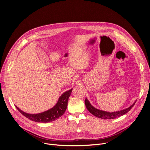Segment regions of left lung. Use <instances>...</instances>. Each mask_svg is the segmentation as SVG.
I'll return each mask as SVG.
<instances>
[{"mask_svg": "<svg viewBox=\"0 0 150 150\" xmlns=\"http://www.w3.org/2000/svg\"><path fill=\"white\" fill-rule=\"evenodd\" d=\"M135 103L136 101L131 106H130L129 108H128L127 109H125L120 111L116 112L110 113V112L102 111L97 109H96L90 104V103L89 102V101L87 100V98L85 100V106H86L87 110L92 115L96 116L97 117L103 119H115L116 117H120L121 116H123V115L127 113L132 108V107L135 105Z\"/></svg>", "mask_w": 150, "mask_h": 150, "instance_id": "8db88e82", "label": "left lung"}]
</instances>
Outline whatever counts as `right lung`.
<instances>
[{"label":"right lung","instance_id":"obj_1","mask_svg":"<svg viewBox=\"0 0 150 150\" xmlns=\"http://www.w3.org/2000/svg\"><path fill=\"white\" fill-rule=\"evenodd\" d=\"M72 89L64 93L59 98L57 104L50 110L38 114H29L24 112L16 106L18 110L32 121L36 122L47 123L54 121L61 117L66 111L68 105V101L71 96Z\"/></svg>","mask_w":150,"mask_h":150}]
</instances>
